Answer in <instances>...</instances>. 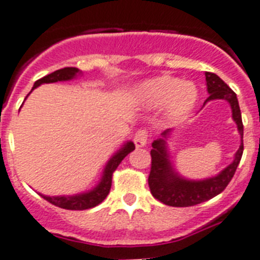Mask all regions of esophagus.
I'll use <instances>...</instances> for the list:
<instances>
[{"label": "esophagus", "instance_id": "obj_1", "mask_svg": "<svg viewBox=\"0 0 260 260\" xmlns=\"http://www.w3.org/2000/svg\"><path fill=\"white\" fill-rule=\"evenodd\" d=\"M148 136H149V135H148L147 129H139V131H137L136 134H135V136H134L135 145H136L137 148L144 147V145L148 143Z\"/></svg>", "mask_w": 260, "mask_h": 260}]
</instances>
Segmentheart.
Masks as SVG:
<instances>
[{
    "label": "heart",
    "mask_w": 260,
    "mask_h": 260,
    "mask_svg": "<svg viewBox=\"0 0 260 260\" xmlns=\"http://www.w3.org/2000/svg\"><path fill=\"white\" fill-rule=\"evenodd\" d=\"M139 95L150 107L167 104L168 115L177 119L193 108L197 100V89L191 83L181 82L172 76H160L143 83Z\"/></svg>",
    "instance_id": "heart-1"
}]
</instances>
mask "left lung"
Returning <instances> with one entry per match:
<instances>
[{"mask_svg": "<svg viewBox=\"0 0 260 260\" xmlns=\"http://www.w3.org/2000/svg\"><path fill=\"white\" fill-rule=\"evenodd\" d=\"M206 86L210 96L205 100L208 103L209 100L224 99L228 100L233 111V119L237 123L238 131L241 135L242 143L239 149L235 153L234 161L224 168L223 171L215 177L206 178L201 181L185 180L180 177L172 168L169 154L167 149V136L171 129H167L162 134V137L157 139L152 143V167L148 177L150 193L156 200L168 206H176V208H187L194 206L201 202L211 200L226 189L229 182L237 171L238 164L241 161L243 154V123H242V115L238 104L237 95L230 87L223 82L218 75L213 73H206Z\"/></svg>", "mask_w": 260, "mask_h": 260, "instance_id": "left-lung-1", "label": "left lung"}]
</instances>
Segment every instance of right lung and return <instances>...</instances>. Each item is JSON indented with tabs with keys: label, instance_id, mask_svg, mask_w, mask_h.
Instances as JSON below:
<instances>
[{
	"label": "right lung",
	"instance_id": "right-lung-1",
	"mask_svg": "<svg viewBox=\"0 0 260 260\" xmlns=\"http://www.w3.org/2000/svg\"><path fill=\"white\" fill-rule=\"evenodd\" d=\"M80 73L82 71L79 69H76V67H64V69L56 70L54 73L49 74V75L43 76V78L37 80L34 83L32 89L37 88L41 84H43V83H55L63 82V80H71L76 75H79ZM134 149L135 144L132 141H128L126 144H124L123 148L119 149V152H116V153L111 157L108 164L106 165V169L103 172V177L100 180L99 185L96 187H93L92 190L87 191V193L76 194V196H59V197H50V196H43V194H41V196L46 201H49L50 204L55 205L58 208L67 209V210H86V209L95 208L100 202H103L104 198L110 193L111 185H112L113 172L116 171V168L123 161L124 157L128 153H131Z\"/></svg>",
	"mask_w": 260,
	"mask_h": 260
}]
</instances>
